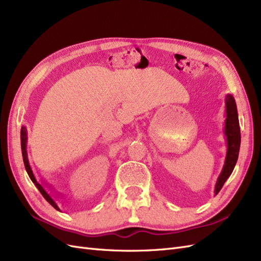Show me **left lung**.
<instances>
[{"label":"left lung","mask_w":261,"mask_h":261,"mask_svg":"<svg viewBox=\"0 0 261 261\" xmlns=\"http://www.w3.org/2000/svg\"><path fill=\"white\" fill-rule=\"evenodd\" d=\"M224 136L226 140V155L224 165L215 186V195L220 192L224 182L231 175L235 165H237L241 146V131L238 108L235 99L231 94L225 96V120Z\"/></svg>","instance_id":"8db88e82"}]
</instances>
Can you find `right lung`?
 I'll return each instance as SVG.
<instances>
[{
  "mask_svg": "<svg viewBox=\"0 0 261 261\" xmlns=\"http://www.w3.org/2000/svg\"><path fill=\"white\" fill-rule=\"evenodd\" d=\"M27 129L26 127H21V130H20V144H21V153H22V159H23V164H24V168H26V171L29 175V178L31 179V181L33 182V184L37 187V189L40 191V193L42 194V196H43L49 204H51L56 210H58V212H62L61 209V206H60V203H57V200L55 197H53L52 195H49L48 193L46 192L45 188L42 186V184L37 181L36 176H35V173H33L31 167H30V164H29V161H28V154H27Z\"/></svg>",
  "mask_w": 261,
  "mask_h": 261,
  "instance_id": "add662e5",
  "label": "right lung"
}]
</instances>
